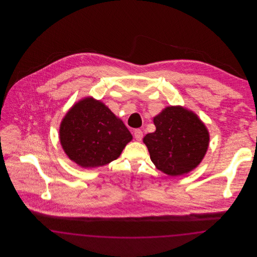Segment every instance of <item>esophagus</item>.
<instances>
[{
	"instance_id": "1",
	"label": "esophagus",
	"mask_w": 257,
	"mask_h": 257,
	"mask_svg": "<svg viewBox=\"0 0 257 257\" xmlns=\"http://www.w3.org/2000/svg\"><path fill=\"white\" fill-rule=\"evenodd\" d=\"M135 139L139 142H141L143 140V137H144V133L141 129H136L134 132Z\"/></svg>"
}]
</instances>
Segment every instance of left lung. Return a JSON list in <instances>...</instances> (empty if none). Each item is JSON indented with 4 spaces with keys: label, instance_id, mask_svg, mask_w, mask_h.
<instances>
[{
    "label": "left lung",
    "instance_id": "obj_1",
    "mask_svg": "<svg viewBox=\"0 0 257 257\" xmlns=\"http://www.w3.org/2000/svg\"><path fill=\"white\" fill-rule=\"evenodd\" d=\"M156 131L144 138L150 159L159 171L180 176L194 171L204 158L210 141L207 127L193 110L166 107L153 117Z\"/></svg>",
    "mask_w": 257,
    "mask_h": 257
}]
</instances>
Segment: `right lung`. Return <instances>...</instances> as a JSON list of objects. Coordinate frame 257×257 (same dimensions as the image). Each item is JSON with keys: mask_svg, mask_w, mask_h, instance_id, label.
Returning a JSON list of instances; mask_svg holds the SVG:
<instances>
[{"mask_svg": "<svg viewBox=\"0 0 257 257\" xmlns=\"http://www.w3.org/2000/svg\"><path fill=\"white\" fill-rule=\"evenodd\" d=\"M59 137L68 158L84 169L117 159L133 139L122 120L91 96L79 100L65 113Z\"/></svg>", "mask_w": 257, "mask_h": 257, "instance_id": "add662e5", "label": "right lung"}]
</instances>
